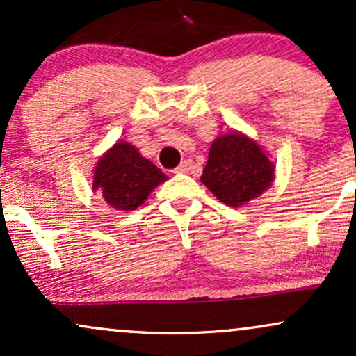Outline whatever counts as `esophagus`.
Wrapping results in <instances>:
<instances>
[{
	"label": "esophagus",
	"instance_id": "34e87169",
	"mask_svg": "<svg viewBox=\"0 0 356 356\" xmlns=\"http://www.w3.org/2000/svg\"><path fill=\"white\" fill-rule=\"evenodd\" d=\"M189 169H191V161H184L179 164V167L174 170V172L175 174H186Z\"/></svg>",
	"mask_w": 356,
	"mask_h": 356
}]
</instances>
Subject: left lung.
<instances>
[{"instance_id": "8db88e82", "label": "left lung", "mask_w": 356, "mask_h": 356, "mask_svg": "<svg viewBox=\"0 0 356 356\" xmlns=\"http://www.w3.org/2000/svg\"><path fill=\"white\" fill-rule=\"evenodd\" d=\"M276 177L275 164L256 140L232 130L214 138L201 182L220 202L239 207L259 197Z\"/></svg>"}]
</instances>
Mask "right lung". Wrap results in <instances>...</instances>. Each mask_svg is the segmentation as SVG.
<instances>
[{
	"label": "right lung",
	"instance_id": "add662e5",
	"mask_svg": "<svg viewBox=\"0 0 356 356\" xmlns=\"http://www.w3.org/2000/svg\"><path fill=\"white\" fill-rule=\"evenodd\" d=\"M165 181L167 175L154 162L142 157L137 147L118 140L97 162L92 186L112 209L136 211Z\"/></svg>",
	"mask_w": 356,
	"mask_h": 356
}]
</instances>
